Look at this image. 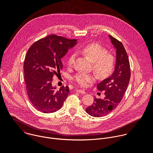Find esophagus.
Listing matches in <instances>:
<instances>
[{"label": "esophagus", "mask_w": 153, "mask_h": 153, "mask_svg": "<svg viewBox=\"0 0 153 153\" xmlns=\"http://www.w3.org/2000/svg\"><path fill=\"white\" fill-rule=\"evenodd\" d=\"M76 92L80 93V94H86V92L84 90H76Z\"/></svg>", "instance_id": "34e87169"}]
</instances>
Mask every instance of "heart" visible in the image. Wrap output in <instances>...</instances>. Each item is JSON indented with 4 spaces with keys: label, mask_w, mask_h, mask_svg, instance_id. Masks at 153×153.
I'll use <instances>...</instances> for the list:
<instances>
[{
    "label": "heart",
    "mask_w": 153,
    "mask_h": 153,
    "mask_svg": "<svg viewBox=\"0 0 153 153\" xmlns=\"http://www.w3.org/2000/svg\"><path fill=\"white\" fill-rule=\"evenodd\" d=\"M78 51L88 57L93 61V68L100 77H106L113 71L115 67V57L110 53H107L105 48L99 43H91L78 48ZM77 53H72L68 57L67 65L72 67L74 64ZM74 80L80 86L86 87L96 80L94 74L83 72L77 73L73 77Z\"/></svg>",
    "instance_id": "heart-1"
}]
</instances>
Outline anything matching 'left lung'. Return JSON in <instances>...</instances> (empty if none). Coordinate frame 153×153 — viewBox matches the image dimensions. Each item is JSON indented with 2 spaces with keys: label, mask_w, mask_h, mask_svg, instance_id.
Here are the masks:
<instances>
[{
  "label": "left lung",
  "mask_w": 153,
  "mask_h": 153,
  "mask_svg": "<svg viewBox=\"0 0 153 153\" xmlns=\"http://www.w3.org/2000/svg\"><path fill=\"white\" fill-rule=\"evenodd\" d=\"M116 49V63L113 74L97 84L99 91H105L104 99L94 98V103L86 109L89 115L100 117L110 113L123 99L129 82L131 72L128 56L122 42L109 35Z\"/></svg>",
  "instance_id": "1"
}]
</instances>
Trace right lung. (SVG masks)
<instances>
[{
    "label": "right lung",
    "mask_w": 153,
    "mask_h": 153,
    "mask_svg": "<svg viewBox=\"0 0 153 153\" xmlns=\"http://www.w3.org/2000/svg\"><path fill=\"white\" fill-rule=\"evenodd\" d=\"M77 41L51 34L35 42L28 49L24 63L25 82L29 99L38 111L56 112L68 96L67 86L56 91L51 82L54 76L60 74L61 59Z\"/></svg>",
    "instance_id": "1"
}]
</instances>
